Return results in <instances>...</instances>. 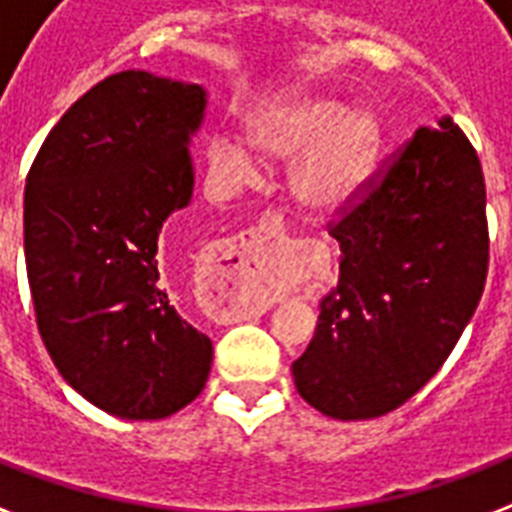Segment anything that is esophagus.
<instances>
[{
    "label": "esophagus",
    "instance_id": "34e87169",
    "mask_svg": "<svg viewBox=\"0 0 512 512\" xmlns=\"http://www.w3.org/2000/svg\"><path fill=\"white\" fill-rule=\"evenodd\" d=\"M281 241L284 239L271 228H252L228 244L223 263L215 265V281L220 284V297L231 300V308L239 289L252 279H260L279 260Z\"/></svg>",
    "mask_w": 512,
    "mask_h": 512
}]
</instances>
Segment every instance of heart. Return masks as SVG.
Returning a JSON list of instances; mask_svg holds the SVG:
<instances>
[{
  "instance_id": "b5f03b06",
  "label": "heart",
  "mask_w": 512,
  "mask_h": 512,
  "mask_svg": "<svg viewBox=\"0 0 512 512\" xmlns=\"http://www.w3.org/2000/svg\"><path fill=\"white\" fill-rule=\"evenodd\" d=\"M255 145L289 167V196L313 215L348 207L372 180L382 154V122L372 108H350L327 92H295L249 116ZM260 154L247 138L217 132L209 140V170L233 191L252 180Z\"/></svg>"
}]
</instances>
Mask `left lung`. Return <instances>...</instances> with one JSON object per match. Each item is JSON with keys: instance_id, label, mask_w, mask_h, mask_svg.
<instances>
[{"instance_id": "1", "label": "left lung", "mask_w": 512, "mask_h": 512, "mask_svg": "<svg viewBox=\"0 0 512 512\" xmlns=\"http://www.w3.org/2000/svg\"><path fill=\"white\" fill-rule=\"evenodd\" d=\"M329 233L340 281L292 377L321 414L372 420L441 369L484 292L486 188L465 132L449 116L420 127Z\"/></svg>"}]
</instances>
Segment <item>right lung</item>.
I'll use <instances>...</instances> for the list:
<instances>
[{"mask_svg": "<svg viewBox=\"0 0 512 512\" xmlns=\"http://www.w3.org/2000/svg\"><path fill=\"white\" fill-rule=\"evenodd\" d=\"M207 90L148 71L68 108L26 177L23 247L44 348L71 388L122 420H164L207 385L212 340L177 311L159 233L193 196Z\"/></svg>", "mask_w": 512, "mask_h": 512, "instance_id": "add662e5", "label": "right lung"}]
</instances>
